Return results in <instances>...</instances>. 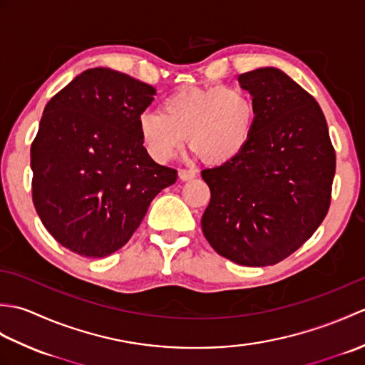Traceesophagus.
<instances>
[{
  "label": "esophagus",
  "mask_w": 365,
  "mask_h": 365,
  "mask_svg": "<svg viewBox=\"0 0 365 365\" xmlns=\"http://www.w3.org/2000/svg\"><path fill=\"white\" fill-rule=\"evenodd\" d=\"M196 177V170L192 169H178V178H180L182 182H188L192 180V178Z\"/></svg>",
  "instance_id": "1"
}]
</instances>
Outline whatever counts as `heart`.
Here are the masks:
<instances>
[{
	"mask_svg": "<svg viewBox=\"0 0 365 365\" xmlns=\"http://www.w3.org/2000/svg\"><path fill=\"white\" fill-rule=\"evenodd\" d=\"M257 106L240 86H187L161 102L160 113L139 115V136L150 157L166 163L187 139L191 152L210 165L237 158L250 144Z\"/></svg>",
	"mask_w": 365,
	"mask_h": 365,
	"instance_id": "1",
	"label": "heart"
}]
</instances>
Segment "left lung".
I'll list each match as a JSON object with an SVG mask.
<instances>
[{"label": "left lung", "instance_id": "1", "mask_svg": "<svg viewBox=\"0 0 365 365\" xmlns=\"http://www.w3.org/2000/svg\"><path fill=\"white\" fill-rule=\"evenodd\" d=\"M257 106L250 144L237 158L202 170L212 192L202 232L238 265L289 257L328 213L336 153L320 105L276 67L238 76Z\"/></svg>", "mask_w": 365, "mask_h": 365}]
</instances>
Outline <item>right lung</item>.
<instances>
[{
	"mask_svg": "<svg viewBox=\"0 0 365 365\" xmlns=\"http://www.w3.org/2000/svg\"><path fill=\"white\" fill-rule=\"evenodd\" d=\"M153 86L108 67L88 68L48 103L31 145L33 202L58 243L106 257L139 227L177 170L155 163L138 120Z\"/></svg>",
	"mask_w": 365,
	"mask_h": 365,
	"instance_id": "add662e5",
	"label": "right lung"
}]
</instances>
